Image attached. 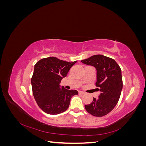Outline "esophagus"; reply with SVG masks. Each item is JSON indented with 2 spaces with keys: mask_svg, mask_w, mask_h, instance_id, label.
<instances>
[{
  "mask_svg": "<svg viewBox=\"0 0 146 146\" xmlns=\"http://www.w3.org/2000/svg\"><path fill=\"white\" fill-rule=\"evenodd\" d=\"M78 94H80V95H83V94H84L85 93H84V92H82V91H78Z\"/></svg>",
  "mask_w": 146,
  "mask_h": 146,
  "instance_id": "esophagus-1",
  "label": "esophagus"
}]
</instances>
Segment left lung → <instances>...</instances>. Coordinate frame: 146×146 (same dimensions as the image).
<instances>
[{"mask_svg":"<svg viewBox=\"0 0 146 146\" xmlns=\"http://www.w3.org/2000/svg\"><path fill=\"white\" fill-rule=\"evenodd\" d=\"M81 61L96 68V86L100 91L99 98H93L90 104L85 105V109L96 117L107 115L115 107L120 98L123 87L121 69L115 60L102 55H95Z\"/></svg>","mask_w":146,"mask_h":146,"instance_id":"8db88e82","label":"left lung"}]
</instances>
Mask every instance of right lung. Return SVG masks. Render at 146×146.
<instances>
[{
	"label": "right lung",
	"mask_w": 146,
	"mask_h": 146,
	"mask_svg": "<svg viewBox=\"0 0 146 146\" xmlns=\"http://www.w3.org/2000/svg\"><path fill=\"white\" fill-rule=\"evenodd\" d=\"M77 61L70 63L56 57H48L35 64L32 78V92L38 107L49 114H58L69 107L70 99L78 94L76 90L60 88L62 78L66 77Z\"/></svg>",
	"instance_id": "1"
}]
</instances>
